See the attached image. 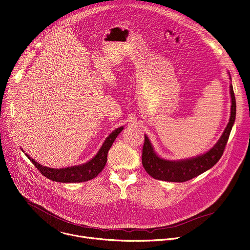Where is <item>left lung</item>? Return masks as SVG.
I'll list each match as a JSON object with an SVG mask.
<instances>
[{"instance_id":"obj_1","label":"left lung","mask_w":250,"mask_h":250,"mask_svg":"<svg viewBox=\"0 0 250 250\" xmlns=\"http://www.w3.org/2000/svg\"><path fill=\"white\" fill-rule=\"evenodd\" d=\"M230 78V75H229ZM231 80V78H230ZM230 97H231V110L229 122L226 125L222 135L218 142L208 152L201 155L191 157L189 160L183 161H167L158 156L148 140L145 134V144L143 147V166L146 171L155 179L172 181V183H184L189 180L202 172L211 168L223 154L226 144H228L229 134L236 115V103L233 93V87L230 83Z\"/></svg>"}]
</instances>
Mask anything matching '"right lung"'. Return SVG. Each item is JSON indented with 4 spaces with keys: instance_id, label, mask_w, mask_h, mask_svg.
Wrapping results in <instances>:
<instances>
[{
    "instance_id": "1",
    "label": "right lung",
    "mask_w": 250,
    "mask_h": 250,
    "mask_svg": "<svg viewBox=\"0 0 250 250\" xmlns=\"http://www.w3.org/2000/svg\"><path fill=\"white\" fill-rule=\"evenodd\" d=\"M123 129L124 126H121L113 130L106 138L102 147L92 160L81 166L69 167L65 168H52L40 165L35 160H33L29 154H25L33 163V165L38 168V170L43 176H46L51 180L58 181V183H83V181L93 179L104 169L107 160V152L110 146H112L113 142L117 139L119 133Z\"/></svg>"
}]
</instances>
